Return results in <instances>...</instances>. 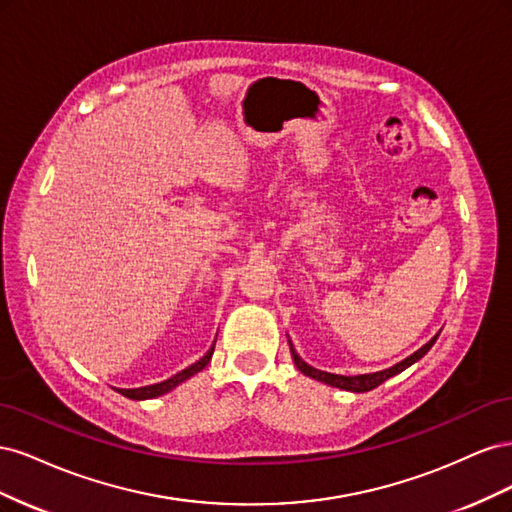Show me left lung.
Returning a JSON list of instances; mask_svg holds the SVG:
<instances>
[{"label":"left lung","mask_w":512,"mask_h":512,"mask_svg":"<svg viewBox=\"0 0 512 512\" xmlns=\"http://www.w3.org/2000/svg\"><path fill=\"white\" fill-rule=\"evenodd\" d=\"M436 339H438V335L433 337V339H429V342H427L421 350H416L414 354H410V356H408V359H404L401 363L393 365L391 369L376 371V374H363V376H337V374H327V371H320V369H316V367H312V365H307V363L301 359V356L297 354V350L292 348V344H290V352H292L294 365H297V367H299V371H303L305 376L314 378V380H320V382H324V384L337 386V389H344V391L365 393V391L376 389V386H380L384 380L393 378L395 374H399V371L408 369V367H410L412 363H416L418 359H423V356L429 352V348H431L433 344H436Z\"/></svg>","instance_id":"8db88e82"}]
</instances>
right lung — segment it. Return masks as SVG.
Wrapping results in <instances>:
<instances>
[{"instance_id":"obj_1","label":"right lung","mask_w":512,"mask_h":512,"mask_svg":"<svg viewBox=\"0 0 512 512\" xmlns=\"http://www.w3.org/2000/svg\"><path fill=\"white\" fill-rule=\"evenodd\" d=\"M213 348H215V344L211 346V350L203 356V359L196 361V363H194V365H190L188 369L179 371V374H175L173 378H168V380L158 382V384H151V386H141V389H121L119 393H121V395H126V397H130V399H153V397H160V395L168 393L170 389H175V386H177V384H181L183 380H188L190 376L198 374L200 369H205V367H207V363L211 361Z\"/></svg>"}]
</instances>
